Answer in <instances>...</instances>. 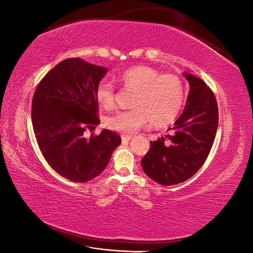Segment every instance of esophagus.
Here are the masks:
<instances>
[{
    "mask_svg": "<svg viewBox=\"0 0 253 253\" xmlns=\"http://www.w3.org/2000/svg\"><path fill=\"white\" fill-rule=\"evenodd\" d=\"M122 141H129L132 139V135H121Z\"/></svg>",
    "mask_w": 253,
    "mask_h": 253,
    "instance_id": "obj_1",
    "label": "esophagus"
}]
</instances>
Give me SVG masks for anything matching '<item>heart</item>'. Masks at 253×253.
<instances>
[{"instance_id": "heart-1", "label": "heart", "mask_w": 253, "mask_h": 253, "mask_svg": "<svg viewBox=\"0 0 253 253\" xmlns=\"http://www.w3.org/2000/svg\"><path fill=\"white\" fill-rule=\"evenodd\" d=\"M118 80L126 88L134 91L133 109L116 111L105 117V126L113 131L129 134L148 121L154 126H166L178 116L185 104V86L175 75H159L154 68L138 65L122 72ZM95 96L103 108H112L115 100L113 84L101 80L97 84Z\"/></svg>"}]
</instances>
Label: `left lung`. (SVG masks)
I'll list each match as a JSON object with an SVG mask.
<instances>
[{
  "instance_id": "left-lung-1",
  "label": "left lung",
  "mask_w": 253,
  "mask_h": 253,
  "mask_svg": "<svg viewBox=\"0 0 253 253\" xmlns=\"http://www.w3.org/2000/svg\"><path fill=\"white\" fill-rule=\"evenodd\" d=\"M190 90L186 106L170 133L151 141L141 160L143 172L163 186L186 181L201 169L213 145L218 126L216 99L200 78L183 73Z\"/></svg>"
}]
</instances>
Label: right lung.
Here are the masks:
<instances>
[{"instance_id": "right-lung-1", "label": "right lung", "mask_w": 253, "mask_h": 253, "mask_svg": "<svg viewBox=\"0 0 253 253\" xmlns=\"http://www.w3.org/2000/svg\"><path fill=\"white\" fill-rule=\"evenodd\" d=\"M108 68L79 58L66 59L38 85L32 122L38 145L48 165L63 177L86 182L101 174L121 137L103 128L87 139L86 128L100 124L95 90Z\"/></svg>"}]
</instances>
